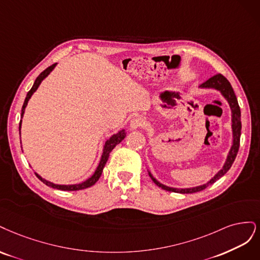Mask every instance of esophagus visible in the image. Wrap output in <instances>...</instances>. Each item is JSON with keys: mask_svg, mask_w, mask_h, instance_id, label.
I'll return each instance as SVG.
<instances>
[{"mask_svg": "<svg viewBox=\"0 0 260 260\" xmlns=\"http://www.w3.org/2000/svg\"><path fill=\"white\" fill-rule=\"evenodd\" d=\"M144 125H145V122L140 118H134L129 123V127L131 129H139L144 127Z\"/></svg>", "mask_w": 260, "mask_h": 260, "instance_id": "obj_1", "label": "esophagus"}]
</instances>
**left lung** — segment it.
Here are the masks:
<instances>
[{
	"label": "left lung",
	"instance_id": "obj_1",
	"mask_svg": "<svg viewBox=\"0 0 260 260\" xmlns=\"http://www.w3.org/2000/svg\"><path fill=\"white\" fill-rule=\"evenodd\" d=\"M200 87H203V88H215V89H218L220 93L222 94V96L227 99V102L230 105L231 108V112H232V132H233V142H232V147L229 151L228 157H227V161H225L224 165L222 169L217 173L214 178H212L209 180L205 185L202 186H199V187H194V188H187V189H177V188H171V187H166L162 183L158 182L155 178L152 177V175L149 173L150 177L152 178V180L154 181V183L156 186H158L160 188L166 190V191H171V192H176V193H196V192L199 191H202L205 188H207L208 186L213 185V183L218 180L220 177L227 173L230 167L232 166L234 160H236L238 151H239V148H240V137H241V128H242V124H241V110H240V107L238 104V99L236 94H234L233 88L230 84V82L225 79L222 74L218 73L214 75L211 79H208L207 81H205L204 83L200 85Z\"/></svg>",
	"mask_w": 260,
	"mask_h": 260
}]
</instances>
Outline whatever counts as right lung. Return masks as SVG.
Masks as SVG:
<instances>
[{
    "mask_svg": "<svg viewBox=\"0 0 260 260\" xmlns=\"http://www.w3.org/2000/svg\"><path fill=\"white\" fill-rule=\"evenodd\" d=\"M55 66H56V63H54V64H52V66H49L48 68H46L43 72L40 73V75L37 78V80H36V82H35V84H33L32 88L28 91V94H27V96H26V99H24V103H23V106H22V109H21V118H22V115H23V113H24V109H26V107H27V105H28V102H29V99L31 98L32 94L35 93V91L38 89L39 85L41 84V82L43 81V79H45V78L47 77V75L49 74V72H51V71L55 68ZM20 127H21V120H20V123H19V131H20ZM125 136H126V133H125L124 129H122V131H120L119 133H116L115 135H113L112 137H110V139H108V140L106 141V145H105V147H104V152H103V155H102V160H100V162H99V165H98V167H97V170L95 171L94 175L91 176L90 178H88L86 181H84V182L78 183V185H68V186H66V185H55V183H53V182H49V181L43 179V178L41 177V176H39V175L36 173L37 177H38L42 182L45 183L46 186L52 187V188H54V189H58V190H63V191H77V190H82V189H86V188H88V187H91L93 185H95V183L97 182V180L99 179L100 176H102L104 167H105V165H106V163H107V161H108V158H109V154H110V152L112 151L113 148H114L116 145H119L120 142L125 138Z\"/></svg>",
    "mask_w": 260,
    "mask_h": 260,
    "instance_id": "obj_1",
    "label": "right lung"
}]
</instances>
